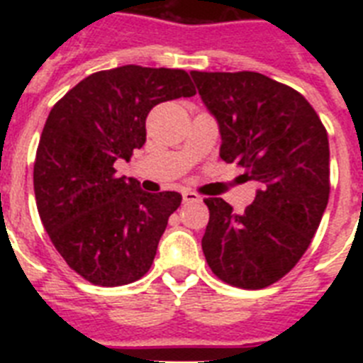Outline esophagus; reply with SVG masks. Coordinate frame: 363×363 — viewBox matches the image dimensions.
<instances>
[{"instance_id": "1", "label": "esophagus", "mask_w": 363, "mask_h": 363, "mask_svg": "<svg viewBox=\"0 0 363 363\" xmlns=\"http://www.w3.org/2000/svg\"><path fill=\"white\" fill-rule=\"evenodd\" d=\"M182 196H184L185 203H192V201H200L201 200L196 192H192V191H184V192H182Z\"/></svg>"}]
</instances>
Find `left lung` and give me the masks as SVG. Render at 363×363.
<instances>
[{"label":"left lung","instance_id":"left-lung-1","mask_svg":"<svg viewBox=\"0 0 363 363\" xmlns=\"http://www.w3.org/2000/svg\"><path fill=\"white\" fill-rule=\"evenodd\" d=\"M191 76L220 127V158L259 184L240 214L221 198L205 200V259L221 281L264 289L298 264L322 221L331 191L327 130L300 92L264 74Z\"/></svg>","mask_w":363,"mask_h":363}]
</instances>
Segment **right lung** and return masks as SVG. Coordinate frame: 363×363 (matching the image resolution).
Returning a JSON list of instances; mask_svg holds the SVG:
<instances>
[{"label": "right lung", "mask_w": 363, "mask_h": 363, "mask_svg": "<svg viewBox=\"0 0 363 363\" xmlns=\"http://www.w3.org/2000/svg\"><path fill=\"white\" fill-rule=\"evenodd\" d=\"M196 94L182 69L123 65L99 70L70 89L45 121L34 162L38 213L72 271L118 287L150 269L182 194H150L116 174L147 140L154 105Z\"/></svg>", "instance_id": "obj_1"}]
</instances>
